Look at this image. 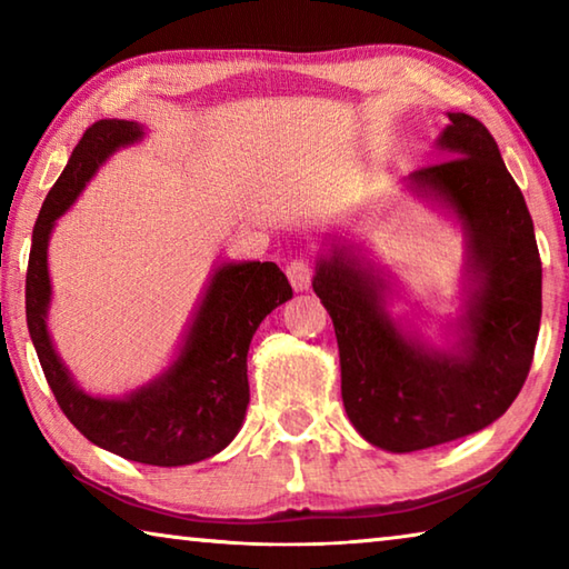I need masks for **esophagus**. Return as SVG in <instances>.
I'll use <instances>...</instances> for the list:
<instances>
[{
	"label": "esophagus",
	"instance_id": "obj_1",
	"mask_svg": "<svg viewBox=\"0 0 569 569\" xmlns=\"http://www.w3.org/2000/svg\"><path fill=\"white\" fill-rule=\"evenodd\" d=\"M286 276L296 291H306L308 286H311V278H313V266L306 261V258H296L286 266Z\"/></svg>",
	"mask_w": 569,
	"mask_h": 569
}]
</instances>
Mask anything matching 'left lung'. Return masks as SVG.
Returning a JSON list of instances; mask_svg holds the SVG:
<instances>
[{
  "instance_id": "left-lung-1",
  "label": "left lung",
  "mask_w": 569,
  "mask_h": 569,
  "mask_svg": "<svg viewBox=\"0 0 569 569\" xmlns=\"http://www.w3.org/2000/svg\"><path fill=\"white\" fill-rule=\"evenodd\" d=\"M447 160L413 170L409 188L435 196L465 223L477 291L457 351H427L383 311L371 266L333 250L313 291L331 313L343 409L359 435L389 451H419L475 435L512 407L532 366L542 319V263L522 190L489 130L449 112Z\"/></svg>"
}]
</instances>
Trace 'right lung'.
<instances>
[{
  "label": "right lung",
  "instance_id": "obj_1",
  "mask_svg": "<svg viewBox=\"0 0 569 569\" xmlns=\"http://www.w3.org/2000/svg\"><path fill=\"white\" fill-rule=\"evenodd\" d=\"M142 138L138 122L98 120L47 192L32 230L27 266V329L57 403L80 435L122 459L182 467L226 449L238 435L250 399L248 346L261 321L293 296L276 263H226L210 281L186 346L170 369L128 399H94L74 387L47 333L50 276L47 240L54 220L74 203L94 170L122 146Z\"/></svg>",
  "mask_w": 569,
  "mask_h": 569
}]
</instances>
